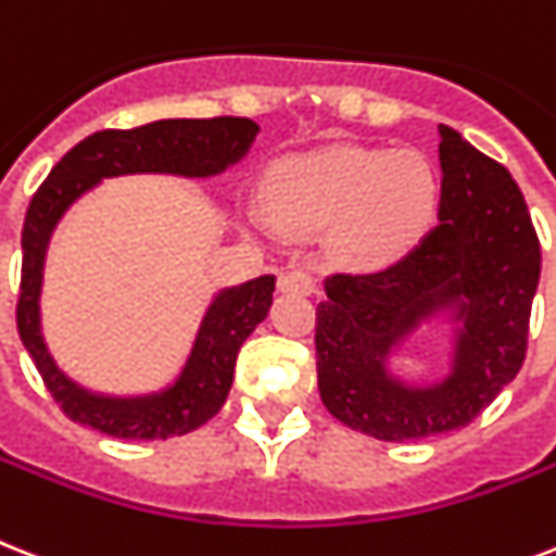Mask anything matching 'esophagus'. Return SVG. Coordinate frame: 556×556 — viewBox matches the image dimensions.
Here are the masks:
<instances>
[{
  "label": "esophagus",
  "mask_w": 556,
  "mask_h": 556,
  "mask_svg": "<svg viewBox=\"0 0 556 556\" xmlns=\"http://www.w3.org/2000/svg\"><path fill=\"white\" fill-rule=\"evenodd\" d=\"M279 291L286 293H317V279L311 277L305 268H291L279 277Z\"/></svg>",
  "instance_id": "obj_1"
}]
</instances>
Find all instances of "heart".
<instances>
[{
  "label": "heart",
  "mask_w": 556,
  "mask_h": 556,
  "mask_svg": "<svg viewBox=\"0 0 556 556\" xmlns=\"http://www.w3.org/2000/svg\"><path fill=\"white\" fill-rule=\"evenodd\" d=\"M274 223L293 233L331 231L354 265H386L434 223L440 179L422 151L331 146L277 162L265 176Z\"/></svg>",
  "instance_id": "1"
}]
</instances>
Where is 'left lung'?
<instances>
[{"instance_id":"8db88e82","label":"left lung","mask_w":556,"mask_h":556,"mask_svg":"<svg viewBox=\"0 0 556 556\" xmlns=\"http://www.w3.org/2000/svg\"><path fill=\"white\" fill-rule=\"evenodd\" d=\"M440 223L394 265L331 274L317 305L319 396L386 442L468 426L517 377L540 282V239L511 174L440 125ZM450 311L452 371L410 387L387 371L419 324Z\"/></svg>"}]
</instances>
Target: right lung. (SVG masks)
I'll list each match as a JSON object with an SVG mask.
<instances>
[{
  "instance_id": "1",
  "label": "right lung",
  "mask_w": 556,
  "mask_h": 556,
  "mask_svg": "<svg viewBox=\"0 0 556 556\" xmlns=\"http://www.w3.org/2000/svg\"><path fill=\"white\" fill-rule=\"evenodd\" d=\"M260 134L242 116L216 119H160L130 130H99L53 165L25 214L22 228V286L16 305L22 345L42 374L45 386L79 426L119 440H168L205 426L225 405L242 342L268 317L274 282L265 274L242 286L223 288L207 305L193 349L170 386L153 394H97L67 377L42 337V270L59 219L93 185L111 176L174 174L207 179L237 165Z\"/></svg>"
}]
</instances>
